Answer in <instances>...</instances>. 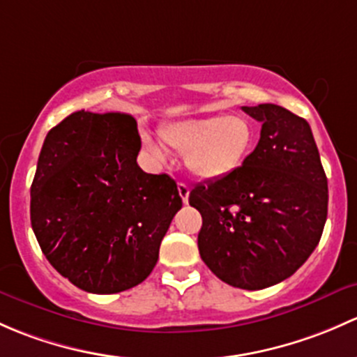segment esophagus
<instances>
[{
    "label": "esophagus",
    "mask_w": 357,
    "mask_h": 357,
    "mask_svg": "<svg viewBox=\"0 0 357 357\" xmlns=\"http://www.w3.org/2000/svg\"><path fill=\"white\" fill-rule=\"evenodd\" d=\"M177 189H178V196L182 197L183 203H187V201H189V185L183 182H178Z\"/></svg>",
    "instance_id": "1"
}]
</instances>
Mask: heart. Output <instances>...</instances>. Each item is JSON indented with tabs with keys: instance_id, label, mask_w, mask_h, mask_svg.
<instances>
[{
	"instance_id": "obj_1",
	"label": "heart",
	"mask_w": 357,
	"mask_h": 357,
	"mask_svg": "<svg viewBox=\"0 0 357 357\" xmlns=\"http://www.w3.org/2000/svg\"><path fill=\"white\" fill-rule=\"evenodd\" d=\"M161 141L183 154L185 167L196 177L213 180L232 174L252 148L255 128L245 116H190L165 123ZM144 148L156 163H165V153L153 139L144 137Z\"/></svg>"
}]
</instances>
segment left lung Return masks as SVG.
Returning a JSON list of instances; mask_svg holds the SVG:
<instances>
[{"label":"left lung","instance_id":"obj_1","mask_svg":"<svg viewBox=\"0 0 357 357\" xmlns=\"http://www.w3.org/2000/svg\"><path fill=\"white\" fill-rule=\"evenodd\" d=\"M261 122L255 151L232 174L199 183L189 204L203 216L197 248L225 284L259 290L311 256L328 211V183L310 123L278 105L242 106Z\"/></svg>","mask_w":357,"mask_h":357}]
</instances>
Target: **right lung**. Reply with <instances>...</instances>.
I'll return each mask as SVG.
<instances>
[{
	"instance_id": "obj_1",
	"label": "right lung",
	"mask_w": 357,
	"mask_h": 357,
	"mask_svg": "<svg viewBox=\"0 0 357 357\" xmlns=\"http://www.w3.org/2000/svg\"><path fill=\"white\" fill-rule=\"evenodd\" d=\"M134 116L80 112L47 132L31 223L51 266L75 287L116 294L144 282L182 208L177 183L137 165Z\"/></svg>"
}]
</instances>
